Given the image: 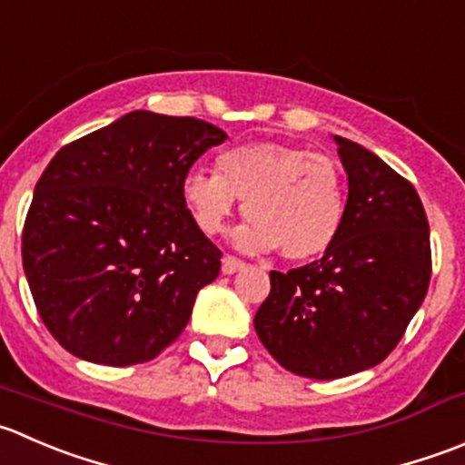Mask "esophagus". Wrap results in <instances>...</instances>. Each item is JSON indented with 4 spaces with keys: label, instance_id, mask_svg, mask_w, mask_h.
Segmentation results:
<instances>
[{
    "label": "esophagus",
    "instance_id": "obj_1",
    "mask_svg": "<svg viewBox=\"0 0 465 465\" xmlns=\"http://www.w3.org/2000/svg\"><path fill=\"white\" fill-rule=\"evenodd\" d=\"M242 268H245V261L236 259V256L227 254L223 259V272L224 274H233V272H238V270H242Z\"/></svg>",
    "mask_w": 465,
    "mask_h": 465
}]
</instances>
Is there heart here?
I'll list each match as a JSON object with an SVG mask.
<instances>
[{"instance_id":"heart-1","label":"heart","mask_w":465,"mask_h":465,"mask_svg":"<svg viewBox=\"0 0 465 465\" xmlns=\"http://www.w3.org/2000/svg\"><path fill=\"white\" fill-rule=\"evenodd\" d=\"M182 195L204 233L223 232L242 200L250 223L233 233V242L245 252L279 247L288 261L327 252L345 218L338 165L313 150L279 143L229 147L218 156V170H188Z\"/></svg>"}]
</instances>
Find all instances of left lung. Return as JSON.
<instances>
[{
  "mask_svg": "<svg viewBox=\"0 0 465 465\" xmlns=\"http://www.w3.org/2000/svg\"><path fill=\"white\" fill-rule=\"evenodd\" d=\"M333 141L350 186L341 232L320 261L272 270L270 295L254 315L274 361L311 380L384 361L431 279L430 223L413 183L366 147Z\"/></svg>",
  "mask_w": 465,
  "mask_h": 465,
  "instance_id": "left-lung-1",
  "label": "left lung"
}]
</instances>
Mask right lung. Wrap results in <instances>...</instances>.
<instances>
[{"instance_id": "add662e5", "label": "right lung", "mask_w": 465, "mask_h": 465, "mask_svg": "<svg viewBox=\"0 0 465 465\" xmlns=\"http://www.w3.org/2000/svg\"><path fill=\"white\" fill-rule=\"evenodd\" d=\"M224 138L204 120L134 111L49 161L25 220L22 265L67 352L134 366L186 329L223 252L195 224L182 183Z\"/></svg>"}]
</instances>
